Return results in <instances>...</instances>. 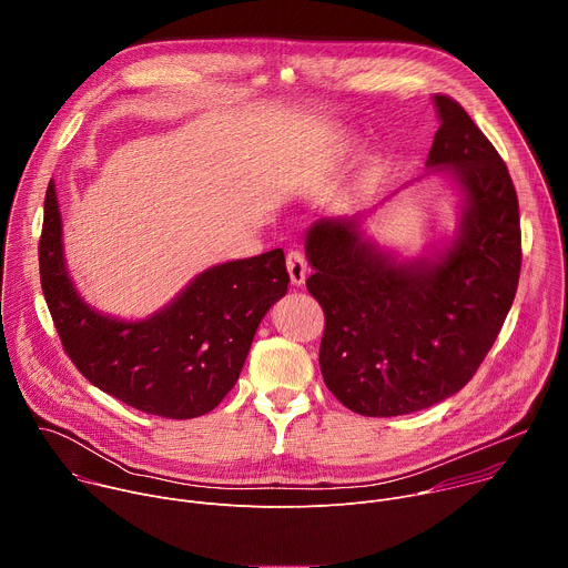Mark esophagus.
Masks as SVG:
<instances>
[{
    "instance_id": "obj_1",
    "label": "esophagus",
    "mask_w": 568,
    "mask_h": 568,
    "mask_svg": "<svg viewBox=\"0 0 568 568\" xmlns=\"http://www.w3.org/2000/svg\"><path fill=\"white\" fill-rule=\"evenodd\" d=\"M287 272H290V281L292 285L301 287L307 278V261L301 252H290L287 254Z\"/></svg>"
}]
</instances>
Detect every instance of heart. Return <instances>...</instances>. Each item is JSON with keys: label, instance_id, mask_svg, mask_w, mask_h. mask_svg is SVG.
Wrapping results in <instances>:
<instances>
[{"label": "heart", "instance_id": "b5f03b06", "mask_svg": "<svg viewBox=\"0 0 568 568\" xmlns=\"http://www.w3.org/2000/svg\"><path fill=\"white\" fill-rule=\"evenodd\" d=\"M351 143H355V141H351V139H346V145H351Z\"/></svg>", "mask_w": 568, "mask_h": 568}]
</instances>
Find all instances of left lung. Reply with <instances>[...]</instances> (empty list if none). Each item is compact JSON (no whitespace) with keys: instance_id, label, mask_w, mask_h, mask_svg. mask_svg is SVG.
Masks as SVG:
<instances>
[{"instance_id":"left-lung-1","label":"left lung","mask_w":568,"mask_h":568,"mask_svg":"<svg viewBox=\"0 0 568 568\" xmlns=\"http://www.w3.org/2000/svg\"><path fill=\"white\" fill-rule=\"evenodd\" d=\"M432 101L440 128L425 178L456 193L454 231L418 256L366 231L412 184L371 211L321 217L305 231L307 292L326 312L321 375L359 416L416 414L458 393L493 348L519 283V202L504 159L456 101Z\"/></svg>"}]
</instances>
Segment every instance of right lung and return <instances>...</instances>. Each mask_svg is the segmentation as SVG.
I'll return each instance as SVG.
<instances>
[{
	"mask_svg": "<svg viewBox=\"0 0 568 568\" xmlns=\"http://www.w3.org/2000/svg\"><path fill=\"white\" fill-rule=\"evenodd\" d=\"M40 281L60 342L103 393L173 420L213 412L235 386L270 307L287 294L283 250L213 265L164 307L125 318L101 312L75 287L64 256L55 182L44 197Z\"/></svg>",
	"mask_w": 568,
	"mask_h": 568,
	"instance_id": "obj_1",
	"label": "right lung"
}]
</instances>
